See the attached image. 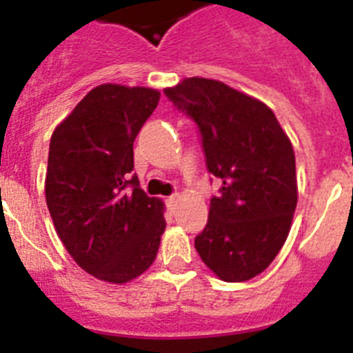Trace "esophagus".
<instances>
[{
	"mask_svg": "<svg viewBox=\"0 0 353 353\" xmlns=\"http://www.w3.org/2000/svg\"><path fill=\"white\" fill-rule=\"evenodd\" d=\"M176 201H179V194H171V196H168V198H166V203H168V207H170V208H174Z\"/></svg>",
	"mask_w": 353,
	"mask_h": 353,
	"instance_id": "34e87169",
	"label": "esophagus"
}]
</instances>
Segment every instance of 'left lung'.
<instances>
[{"mask_svg":"<svg viewBox=\"0 0 353 353\" xmlns=\"http://www.w3.org/2000/svg\"><path fill=\"white\" fill-rule=\"evenodd\" d=\"M164 95L196 121L207 170L221 180L196 251L223 281H248L272 263L292 226V143L272 109L221 81L191 77Z\"/></svg>","mask_w":353,"mask_h":353,"instance_id":"obj_1","label":"left lung"}]
</instances>
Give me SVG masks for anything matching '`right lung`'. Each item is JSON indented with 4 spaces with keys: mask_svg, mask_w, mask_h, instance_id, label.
<instances>
[{
    "mask_svg": "<svg viewBox=\"0 0 353 353\" xmlns=\"http://www.w3.org/2000/svg\"><path fill=\"white\" fill-rule=\"evenodd\" d=\"M161 93L101 84L56 127L46 201L58 236L81 269L108 283L141 276L157 256L164 203L145 194L134 139Z\"/></svg>",
    "mask_w": 353,
    "mask_h": 353,
    "instance_id": "add662e5",
    "label": "right lung"
}]
</instances>
